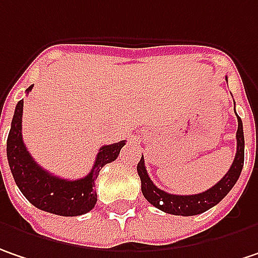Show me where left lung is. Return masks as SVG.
Segmentation results:
<instances>
[{
    "instance_id": "8db88e82",
    "label": "left lung",
    "mask_w": 258,
    "mask_h": 258,
    "mask_svg": "<svg viewBox=\"0 0 258 258\" xmlns=\"http://www.w3.org/2000/svg\"><path fill=\"white\" fill-rule=\"evenodd\" d=\"M238 118V130H236V155L235 159L229 168V171L220 179L218 184H215L212 188L203 191L200 194L192 196H176L169 194L163 189L158 188L152 179L149 178V174L144 166V159H142L137 165V172L142 181V192L146 197V200L158 207L159 210L165 213H171L176 216H194L200 215L210 207L216 206L220 200L232 189L244 166V130H242V121Z\"/></svg>"
}]
</instances>
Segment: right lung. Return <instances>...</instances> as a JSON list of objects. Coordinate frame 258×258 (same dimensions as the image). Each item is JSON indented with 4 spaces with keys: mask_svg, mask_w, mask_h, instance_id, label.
I'll return each mask as SVG.
<instances>
[{
    "mask_svg": "<svg viewBox=\"0 0 258 258\" xmlns=\"http://www.w3.org/2000/svg\"><path fill=\"white\" fill-rule=\"evenodd\" d=\"M33 86L26 92L29 93ZM23 99L17 103L7 139V159L13 178L23 196L40 210L58 216H80L90 212L98 200L95 181L99 171L114 162L125 140L100 147L92 171L84 178L70 181L49 174L33 160L22 137Z\"/></svg>",
    "mask_w": 258,
    "mask_h": 258,
    "instance_id": "1",
    "label": "right lung"
}]
</instances>
